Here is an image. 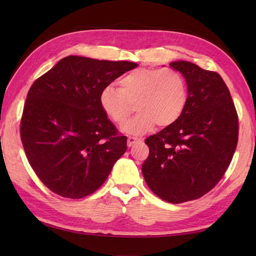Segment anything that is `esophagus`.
Returning <instances> with one entry per match:
<instances>
[{
  "instance_id": "esophagus-1",
  "label": "esophagus",
  "mask_w": 256,
  "mask_h": 256,
  "mask_svg": "<svg viewBox=\"0 0 256 256\" xmlns=\"http://www.w3.org/2000/svg\"><path fill=\"white\" fill-rule=\"evenodd\" d=\"M140 142H142V138H134V136H130V138H128V148H131V146H133L134 144L140 143Z\"/></svg>"
}]
</instances>
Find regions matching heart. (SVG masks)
<instances>
[{"label":"heart","mask_w":256,"mask_h":256,"mask_svg":"<svg viewBox=\"0 0 256 256\" xmlns=\"http://www.w3.org/2000/svg\"><path fill=\"white\" fill-rule=\"evenodd\" d=\"M188 99L187 84L178 72L170 68H140L118 81V89L102 90L100 104L106 116L118 125L128 121L133 106L138 112L122 131L144 134L154 126L166 128L180 118Z\"/></svg>","instance_id":"obj_1"}]
</instances>
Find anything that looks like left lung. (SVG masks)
<instances>
[{
	"label": "left lung",
	"mask_w": 256,
	"mask_h": 256,
	"mask_svg": "<svg viewBox=\"0 0 256 256\" xmlns=\"http://www.w3.org/2000/svg\"><path fill=\"white\" fill-rule=\"evenodd\" d=\"M170 66L186 79L187 103L175 123L145 140L150 155L142 172L160 199L182 204L202 197L224 175L236 148L238 121L219 74L184 60Z\"/></svg>",
	"instance_id": "8db88e82"
}]
</instances>
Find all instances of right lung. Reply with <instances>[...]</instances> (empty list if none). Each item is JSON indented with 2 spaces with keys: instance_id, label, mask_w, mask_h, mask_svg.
I'll return each instance as SVG.
<instances>
[{
  "instance_id": "add662e5",
  "label": "right lung",
  "mask_w": 256,
  "mask_h": 256,
  "mask_svg": "<svg viewBox=\"0 0 256 256\" xmlns=\"http://www.w3.org/2000/svg\"><path fill=\"white\" fill-rule=\"evenodd\" d=\"M138 67L68 56L32 84L20 121V140L32 170L47 188L64 198L94 192L126 150L100 104L113 80Z\"/></svg>"
}]
</instances>
